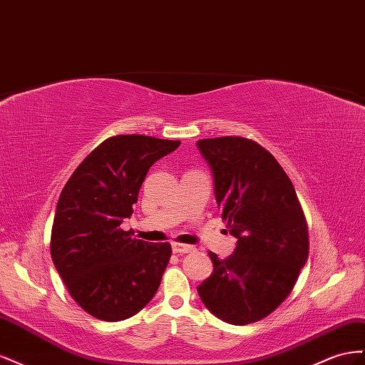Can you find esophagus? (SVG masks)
<instances>
[{"label": "esophagus", "instance_id": "esophagus-1", "mask_svg": "<svg viewBox=\"0 0 365 365\" xmlns=\"http://www.w3.org/2000/svg\"><path fill=\"white\" fill-rule=\"evenodd\" d=\"M171 246H173V252H174V254H190V252L194 251V246L185 245V243H177V242H174Z\"/></svg>", "mask_w": 365, "mask_h": 365}]
</instances>
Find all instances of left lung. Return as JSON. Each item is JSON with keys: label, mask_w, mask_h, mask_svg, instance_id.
<instances>
[{"label": "left lung", "mask_w": 365, "mask_h": 365, "mask_svg": "<svg viewBox=\"0 0 365 365\" xmlns=\"http://www.w3.org/2000/svg\"><path fill=\"white\" fill-rule=\"evenodd\" d=\"M214 175L215 200L235 238L225 259L197 287L218 319L245 326L263 319L292 292L309 257L307 223L292 182L257 142L226 136L197 142Z\"/></svg>", "instance_id": "obj_1"}]
</instances>
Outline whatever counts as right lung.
Returning a JSON list of instances; mask_svg holds the SVG:
<instances>
[{"mask_svg":"<svg viewBox=\"0 0 365 365\" xmlns=\"http://www.w3.org/2000/svg\"><path fill=\"white\" fill-rule=\"evenodd\" d=\"M180 140L119 134L93 150L62 190L50 254L68 294L87 314L122 321L147 306L170 263V243L133 238L130 218L154 162Z\"/></svg>","mask_w":365,"mask_h":365,"instance_id":"add662e5","label":"right lung"}]
</instances>
